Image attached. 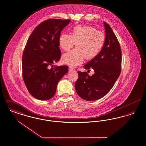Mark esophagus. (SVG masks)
<instances>
[{
	"mask_svg": "<svg viewBox=\"0 0 146 146\" xmlns=\"http://www.w3.org/2000/svg\"><path fill=\"white\" fill-rule=\"evenodd\" d=\"M69 70H70V71H72V70H74L73 68H72V67H69Z\"/></svg>",
	"mask_w": 146,
	"mask_h": 146,
	"instance_id": "34e87169",
	"label": "esophagus"
}]
</instances>
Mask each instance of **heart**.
<instances>
[{
    "mask_svg": "<svg viewBox=\"0 0 146 146\" xmlns=\"http://www.w3.org/2000/svg\"><path fill=\"white\" fill-rule=\"evenodd\" d=\"M104 33L89 26H78L72 29V35L62 33L58 39L60 47L68 51L76 43V48L63 54L62 61L72 67L82 64L87 60L95 58L104 45Z\"/></svg>",
    "mask_w": 146,
    "mask_h": 146,
    "instance_id": "b5f03b06",
    "label": "heart"
}]
</instances>
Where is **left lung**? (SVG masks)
I'll return each instance as SVG.
<instances>
[{"mask_svg": "<svg viewBox=\"0 0 146 146\" xmlns=\"http://www.w3.org/2000/svg\"><path fill=\"white\" fill-rule=\"evenodd\" d=\"M106 39L100 54L84 65L85 70L92 68L91 76L86 72L78 71L75 84L77 94L86 101H95L104 96L110 91L121 72V51L118 39L110 25L104 22Z\"/></svg>", "mask_w": 146, "mask_h": 146, "instance_id": "left-lung-1", "label": "left lung"}]
</instances>
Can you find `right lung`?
I'll return each instance as SVG.
<instances>
[{
	"instance_id": "right-lung-1",
	"label": "right lung",
	"mask_w": 146,
	"mask_h": 146,
	"mask_svg": "<svg viewBox=\"0 0 146 146\" xmlns=\"http://www.w3.org/2000/svg\"><path fill=\"white\" fill-rule=\"evenodd\" d=\"M70 20L43 21L30 35L22 56V76L29 94L48 100L55 94L57 84L68 71L67 66H53L60 59L58 39Z\"/></svg>"
}]
</instances>
